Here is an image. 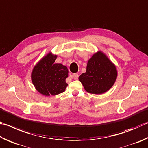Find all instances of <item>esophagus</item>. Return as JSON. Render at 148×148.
Wrapping results in <instances>:
<instances>
[{
	"instance_id": "34e87169",
	"label": "esophagus",
	"mask_w": 148,
	"mask_h": 148,
	"mask_svg": "<svg viewBox=\"0 0 148 148\" xmlns=\"http://www.w3.org/2000/svg\"><path fill=\"white\" fill-rule=\"evenodd\" d=\"M72 78L74 80H77L79 78V74L78 73H73L72 75Z\"/></svg>"
}]
</instances>
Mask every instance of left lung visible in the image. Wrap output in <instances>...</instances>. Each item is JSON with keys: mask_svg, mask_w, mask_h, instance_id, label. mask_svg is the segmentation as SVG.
I'll use <instances>...</instances> for the list:
<instances>
[{"mask_svg": "<svg viewBox=\"0 0 148 148\" xmlns=\"http://www.w3.org/2000/svg\"><path fill=\"white\" fill-rule=\"evenodd\" d=\"M117 77L115 65L103 52L99 51L88 60L86 71L80 75L79 80L87 92L102 94L112 87Z\"/></svg>", "mask_w": 148, "mask_h": 148, "instance_id": "8db88e82", "label": "left lung"}]
</instances>
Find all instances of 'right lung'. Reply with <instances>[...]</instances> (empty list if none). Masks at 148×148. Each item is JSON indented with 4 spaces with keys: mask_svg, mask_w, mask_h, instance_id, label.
<instances>
[{
    "mask_svg": "<svg viewBox=\"0 0 148 148\" xmlns=\"http://www.w3.org/2000/svg\"><path fill=\"white\" fill-rule=\"evenodd\" d=\"M56 58V54L49 52L35 65L31 73L36 90L45 96L61 94L67 86L66 79L68 69L63 64L55 63Z\"/></svg>",
    "mask_w": 148,
    "mask_h": 148,
    "instance_id": "right-lung-1",
    "label": "right lung"
}]
</instances>
